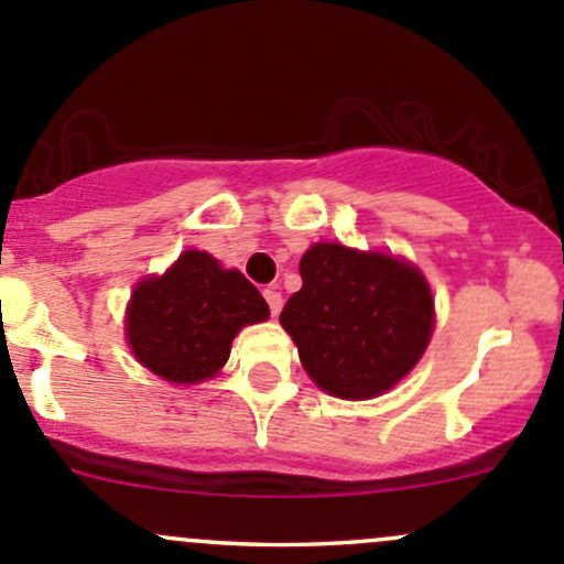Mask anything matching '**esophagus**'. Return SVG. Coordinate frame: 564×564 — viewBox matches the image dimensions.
<instances>
[{
	"mask_svg": "<svg viewBox=\"0 0 564 564\" xmlns=\"http://www.w3.org/2000/svg\"><path fill=\"white\" fill-rule=\"evenodd\" d=\"M264 300H267V305H270V314H272V316L281 314V308H283V297H281V292H278L275 286L264 289Z\"/></svg>",
	"mask_w": 564,
	"mask_h": 564,
	"instance_id": "obj_1",
	"label": "esophagus"
}]
</instances>
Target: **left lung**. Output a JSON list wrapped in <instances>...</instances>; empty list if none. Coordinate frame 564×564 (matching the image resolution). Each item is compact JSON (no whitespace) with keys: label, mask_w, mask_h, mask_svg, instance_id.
<instances>
[{"label":"left lung","mask_w":564,"mask_h":564,"mask_svg":"<svg viewBox=\"0 0 564 564\" xmlns=\"http://www.w3.org/2000/svg\"><path fill=\"white\" fill-rule=\"evenodd\" d=\"M303 289L281 324L324 392L366 401L395 388L434 333V297L423 272L379 250L316 242L300 259Z\"/></svg>","instance_id":"left-lung-1"}]
</instances>
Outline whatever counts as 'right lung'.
<instances>
[{
  "instance_id": "right-lung-1",
  "label": "right lung",
  "mask_w": 564,
  "mask_h": 564,
  "mask_svg": "<svg viewBox=\"0 0 564 564\" xmlns=\"http://www.w3.org/2000/svg\"><path fill=\"white\" fill-rule=\"evenodd\" d=\"M270 316L240 270H224L204 250H185L163 275L135 283L124 335L135 360L172 384H198L226 366L246 324Z\"/></svg>"
}]
</instances>
